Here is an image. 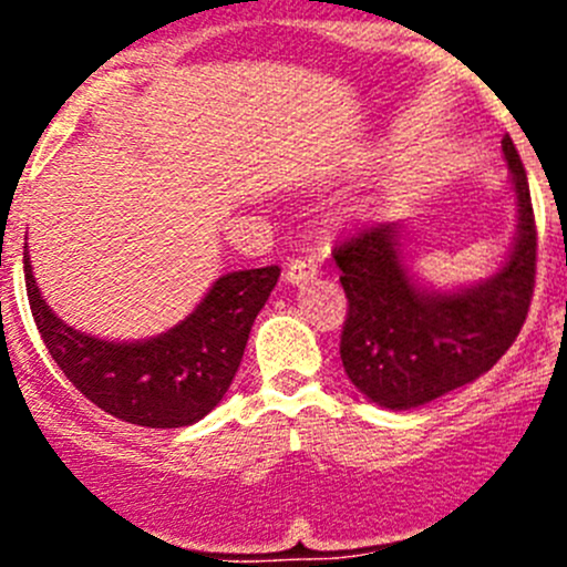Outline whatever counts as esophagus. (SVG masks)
<instances>
[{
	"label": "esophagus",
	"instance_id": "obj_1",
	"mask_svg": "<svg viewBox=\"0 0 567 567\" xmlns=\"http://www.w3.org/2000/svg\"><path fill=\"white\" fill-rule=\"evenodd\" d=\"M316 274H318V262L312 260V257H293V260L288 262L285 277H288V282L299 285V282H307V279H312Z\"/></svg>",
	"mask_w": 567,
	"mask_h": 567
}]
</instances>
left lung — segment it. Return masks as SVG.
Instances as JSON below:
<instances>
[{"mask_svg":"<svg viewBox=\"0 0 567 567\" xmlns=\"http://www.w3.org/2000/svg\"><path fill=\"white\" fill-rule=\"evenodd\" d=\"M502 151L518 197V233L505 266L485 282L453 293L414 285L394 221L357 227L331 249L348 299L342 368L384 409L431 403L488 373L527 320L537 268L535 214L511 136Z\"/></svg>","mask_w":567,"mask_h":567,"instance_id":"1","label":"left lung"}]
</instances>
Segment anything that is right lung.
Returning <instances> with one entry per match:
<instances>
[{
    "mask_svg": "<svg viewBox=\"0 0 567 567\" xmlns=\"http://www.w3.org/2000/svg\"><path fill=\"white\" fill-rule=\"evenodd\" d=\"M279 266L225 274L197 310L145 342H109L62 323L40 296L24 247L30 310L56 368L90 403L142 427H183L216 409L241 364Z\"/></svg>",
    "mask_w": 567,
    "mask_h": 567,
    "instance_id": "1",
    "label": "right lung"
}]
</instances>
